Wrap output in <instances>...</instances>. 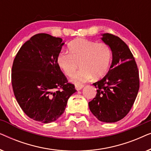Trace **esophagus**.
Here are the masks:
<instances>
[{
	"instance_id": "obj_1",
	"label": "esophagus",
	"mask_w": 151,
	"mask_h": 151,
	"mask_svg": "<svg viewBox=\"0 0 151 151\" xmlns=\"http://www.w3.org/2000/svg\"><path fill=\"white\" fill-rule=\"evenodd\" d=\"M83 87H84V85H82V84H80V85H78V84H76V85L75 86L76 89L77 91L81 90Z\"/></svg>"
}]
</instances>
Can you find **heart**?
I'll return each mask as SVG.
<instances>
[{
	"label": "heart",
	"instance_id": "obj_1",
	"mask_svg": "<svg viewBox=\"0 0 151 151\" xmlns=\"http://www.w3.org/2000/svg\"><path fill=\"white\" fill-rule=\"evenodd\" d=\"M69 53L60 52L56 57L60 69L71 76L80 66V69L72 76L71 81L76 84L88 82L93 76L100 78L106 73L112 60V51L106 43L84 38H78L68 45Z\"/></svg>",
	"mask_w": 151,
	"mask_h": 151
}]
</instances>
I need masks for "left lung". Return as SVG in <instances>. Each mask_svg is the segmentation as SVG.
<instances>
[{
    "label": "left lung",
    "instance_id": "obj_1",
    "mask_svg": "<svg viewBox=\"0 0 151 151\" xmlns=\"http://www.w3.org/2000/svg\"><path fill=\"white\" fill-rule=\"evenodd\" d=\"M101 36V40L111 47L112 63L106 75L93 84L97 93L88 106L98 120L112 123L124 118L133 106L139 88V71L131 50L122 40L110 34Z\"/></svg>",
    "mask_w": 151,
    "mask_h": 151
}]
</instances>
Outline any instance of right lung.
<instances>
[{
  "instance_id": "add662e5",
  "label": "right lung",
  "mask_w": 151,
  "mask_h": 151,
  "mask_svg": "<svg viewBox=\"0 0 151 151\" xmlns=\"http://www.w3.org/2000/svg\"><path fill=\"white\" fill-rule=\"evenodd\" d=\"M65 42L47 34L34 35L16 54L12 69L14 96L29 117L42 123L57 120L76 91L56 63Z\"/></svg>"
}]
</instances>
